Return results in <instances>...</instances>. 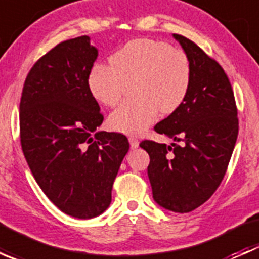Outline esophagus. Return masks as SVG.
<instances>
[{"label": "esophagus", "instance_id": "1", "mask_svg": "<svg viewBox=\"0 0 259 259\" xmlns=\"http://www.w3.org/2000/svg\"><path fill=\"white\" fill-rule=\"evenodd\" d=\"M129 143H130V146H132V149H137L138 146H139V140L134 137L129 138Z\"/></svg>", "mask_w": 259, "mask_h": 259}]
</instances>
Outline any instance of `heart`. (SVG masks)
<instances>
[{"mask_svg": "<svg viewBox=\"0 0 259 259\" xmlns=\"http://www.w3.org/2000/svg\"><path fill=\"white\" fill-rule=\"evenodd\" d=\"M133 80L137 99L120 105L109 117L114 132L127 135L142 134L159 111L170 114L182 105L190 86L189 60L163 41L135 38L111 55L110 65H94L88 86L96 101L113 108L121 99L125 83Z\"/></svg>", "mask_w": 259, "mask_h": 259, "instance_id": "1", "label": "heart"}]
</instances>
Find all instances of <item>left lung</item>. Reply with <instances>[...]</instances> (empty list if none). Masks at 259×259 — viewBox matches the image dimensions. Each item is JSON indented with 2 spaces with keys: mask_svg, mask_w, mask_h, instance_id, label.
<instances>
[{
  "mask_svg": "<svg viewBox=\"0 0 259 259\" xmlns=\"http://www.w3.org/2000/svg\"><path fill=\"white\" fill-rule=\"evenodd\" d=\"M190 64V86L182 105L155 125V132L180 145L144 140L150 156L148 177L153 198L176 213L194 210L221 184L238 135L231 82L215 60L184 36L173 33Z\"/></svg>",
  "mask_w": 259,
  "mask_h": 259,
  "instance_id": "obj_1",
  "label": "left lung"
}]
</instances>
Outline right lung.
<instances>
[{
    "label": "right lung",
    "mask_w": 259,
    "mask_h": 259,
    "mask_svg": "<svg viewBox=\"0 0 259 259\" xmlns=\"http://www.w3.org/2000/svg\"><path fill=\"white\" fill-rule=\"evenodd\" d=\"M98 55L89 36L59 44L30 70L20 103L21 145L33 178L60 210L79 219L108 209L129 150L125 135L98 132L104 117L88 86Z\"/></svg>",
    "instance_id": "1"
}]
</instances>
